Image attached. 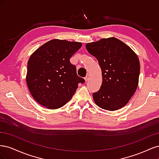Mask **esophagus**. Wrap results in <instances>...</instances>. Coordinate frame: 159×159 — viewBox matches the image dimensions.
<instances>
[{
    "mask_svg": "<svg viewBox=\"0 0 159 159\" xmlns=\"http://www.w3.org/2000/svg\"><path fill=\"white\" fill-rule=\"evenodd\" d=\"M89 78H90V75H89V74H87V75L85 76V80L86 81H88V80H89Z\"/></svg>",
    "mask_w": 159,
    "mask_h": 159,
    "instance_id": "esophagus-1",
    "label": "esophagus"
}]
</instances>
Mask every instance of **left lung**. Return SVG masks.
<instances>
[{
  "label": "left lung",
  "mask_w": 159,
  "mask_h": 159,
  "mask_svg": "<svg viewBox=\"0 0 159 159\" xmlns=\"http://www.w3.org/2000/svg\"><path fill=\"white\" fill-rule=\"evenodd\" d=\"M96 57L102 71L103 82L93 93L96 105L105 110L124 107L137 88L140 63L130 48L116 38H103L85 46Z\"/></svg>",
  "instance_id": "1"
}]
</instances>
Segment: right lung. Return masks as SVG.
<instances>
[{
  "label": "right lung",
  "mask_w": 159,
  "mask_h": 159,
  "mask_svg": "<svg viewBox=\"0 0 159 159\" xmlns=\"http://www.w3.org/2000/svg\"><path fill=\"white\" fill-rule=\"evenodd\" d=\"M81 43L52 40L38 48L27 65L26 83L32 97L48 109L60 108L70 101L85 80L77 74L70 57Z\"/></svg>",
  "instance_id": "right-lung-1"
}]
</instances>
